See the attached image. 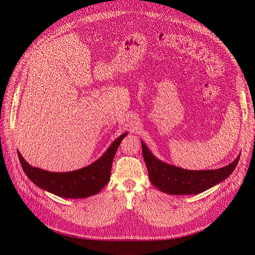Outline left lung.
Returning <instances> with one entry per match:
<instances>
[{"label":"left lung","instance_id":"1","mask_svg":"<svg viewBox=\"0 0 255 255\" xmlns=\"http://www.w3.org/2000/svg\"><path fill=\"white\" fill-rule=\"evenodd\" d=\"M142 156L151 183L160 191L169 195H196L226 180L234 171L239 157L226 167L215 170H185L168 165L152 155L146 145L141 142Z\"/></svg>","mask_w":255,"mask_h":255}]
</instances>
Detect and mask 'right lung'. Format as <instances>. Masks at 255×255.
<instances>
[{
  "label": "right lung",
  "instance_id": "add662e5",
  "mask_svg": "<svg viewBox=\"0 0 255 255\" xmlns=\"http://www.w3.org/2000/svg\"><path fill=\"white\" fill-rule=\"evenodd\" d=\"M127 135L128 133H125L119 136L94 164L71 172L44 171L28 165L19 152L18 156L23 171L38 187L63 198H87L98 194L109 183L115 154Z\"/></svg>",
  "mask_w": 255,
  "mask_h": 255
}]
</instances>
